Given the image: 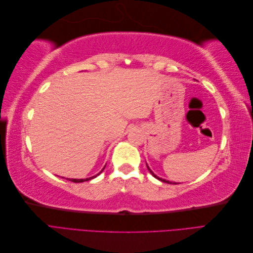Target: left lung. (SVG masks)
Here are the masks:
<instances>
[{"instance_id":"left-lung-1","label":"left lung","mask_w":253,"mask_h":253,"mask_svg":"<svg viewBox=\"0 0 253 253\" xmlns=\"http://www.w3.org/2000/svg\"><path fill=\"white\" fill-rule=\"evenodd\" d=\"M147 167H148V165H147ZM148 170L150 171V173H151V174H152L153 176H154V177H155V178L159 179L160 181H163V182H167V183H172V182H171V181H169V180H166V179H163V178H159V177H158V176H156V175H155L154 173H153V172L151 171V169H150V168H149V167H148ZM173 185H176V182H174V183H173Z\"/></svg>"}]
</instances>
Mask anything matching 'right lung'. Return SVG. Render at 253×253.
Here are the masks:
<instances>
[{
    "mask_svg": "<svg viewBox=\"0 0 253 253\" xmlns=\"http://www.w3.org/2000/svg\"><path fill=\"white\" fill-rule=\"evenodd\" d=\"M104 168L105 167H103V169L99 172L98 174H96V175H94V176H91V177H88V178H84V179H76V178H70L68 180H71V181H73V182H83V181H87V180H90V179H93V178H95V177H97V176L99 175V174H101V172L104 170Z\"/></svg>",
    "mask_w": 253,
    "mask_h": 253,
    "instance_id": "add662e5",
    "label": "right lung"
}]
</instances>
